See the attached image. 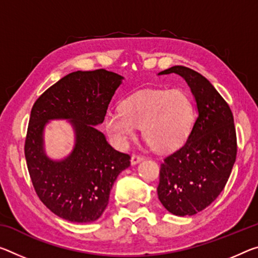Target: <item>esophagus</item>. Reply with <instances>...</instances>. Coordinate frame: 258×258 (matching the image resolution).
<instances>
[{
    "label": "esophagus",
    "instance_id": "34e87169",
    "mask_svg": "<svg viewBox=\"0 0 258 258\" xmlns=\"http://www.w3.org/2000/svg\"><path fill=\"white\" fill-rule=\"evenodd\" d=\"M142 159H144V156H142V155H138V154H134V155H132V158H131V163H132L133 165H136L137 163H139V162H141Z\"/></svg>",
    "mask_w": 258,
    "mask_h": 258
}]
</instances>
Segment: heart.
Here are the masks:
<instances>
[{
	"mask_svg": "<svg viewBox=\"0 0 258 258\" xmlns=\"http://www.w3.org/2000/svg\"><path fill=\"white\" fill-rule=\"evenodd\" d=\"M121 111L104 118L108 133L119 147L127 146L137 128L151 148L167 151L182 144L194 120L193 103L182 91H144L121 103Z\"/></svg>",
	"mask_w": 258,
	"mask_h": 258,
	"instance_id": "1",
	"label": "heart"
}]
</instances>
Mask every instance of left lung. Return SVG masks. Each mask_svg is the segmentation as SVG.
I'll use <instances>...</instances> for the list:
<instances>
[{
    "label": "left lung",
    "instance_id": "left-lung-1",
    "mask_svg": "<svg viewBox=\"0 0 258 258\" xmlns=\"http://www.w3.org/2000/svg\"><path fill=\"white\" fill-rule=\"evenodd\" d=\"M177 73L187 81L198 117L180 148L163 159L157 194L171 214L193 216L218 198L236 158V133L227 102L210 81L189 68L172 67L158 75Z\"/></svg>",
    "mask_w": 258,
    "mask_h": 258
}]
</instances>
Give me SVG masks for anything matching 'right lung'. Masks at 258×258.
I'll use <instances>...</instances> for the list:
<instances>
[{
  "label": "right lung",
  "mask_w": 258,
  "mask_h": 258,
  "mask_svg": "<svg viewBox=\"0 0 258 258\" xmlns=\"http://www.w3.org/2000/svg\"><path fill=\"white\" fill-rule=\"evenodd\" d=\"M122 77L99 69L63 77L35 101L25 139V158L34 190L44 206L73 223H91L109 203L118 174L131 156L110 146L95 128L103 122L110 101ZM69 119L76 131V146L63 161L43 153L42 133L50 119Z\"/></svg>",
  "instance_id": "right-lung-1"
}]
</instances>
